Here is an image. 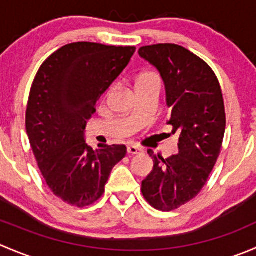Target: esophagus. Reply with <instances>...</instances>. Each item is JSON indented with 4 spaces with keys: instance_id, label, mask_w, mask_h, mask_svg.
<instances>
[{
    "instance_id": "obj_1",
    "label": "esophagus",
    "mask_w": 256,
    "mask_h": 256,
    "mask_svg": "<svg viewBox=\"0 0 256 256\" xmlns=\"http://www.w3.org/2000/svg\"><path fill=\"white\" fill-rule=\"evenodd\" d=\"M142 152V148H140L138 146H136V144H128V154H138Z\"/></svg>"
}]
</instances>
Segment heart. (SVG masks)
<instances>
[{
  "label": "heart",
  "instance_id": "heart-1",
  "mask_svg": "<svg viewBox=\"0 0 256 256\" xmlns=\"http://www.w3.org/2000/svg\"><path fill=\"white\" fill-rule=\"evenodd\" d=\"M154 82H157V84H161L160 82V78L154 73H144L142 76H138V82H136V89L138 88L144 86V85H148V84H154Z\"/></svg>",
  "mask_w": 256,
  "mask_h": 256
}]
</instances>
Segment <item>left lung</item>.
I'll return each mask as SVG.
<instances>
[{"label":"left lung","instance_id":"8db88e82","mask_svg":"<svg viewBox=\"0 0 256 256\" xmlns=\"http://www.w3.org/2000/svg\"><path fill=\"white\" fill-rule=\"evenodd\" d=\"M141 58L160 72L171 109L178 154H154V170L142 180L144 200L162 212L174 210L202 190L218 160L226 131L223 94L216 74L188 49L171 43L144 46Z\"/></svg>","mask_w":256,"mask_h":256}]
</instances>
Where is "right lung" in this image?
Instances as JSON below:
<instances>
[{"label": "right lung", "instance_id": "add662e5", "mask_svg": "<svg viewBox=\"0 0 256 256\" xmlns=\"http://www.w3.org/2000/svg\"><path fill=\"white\" fill-rule=\"evenodd\" d=\"M135 47L99 43L66 44L40 66L26 112V130L43 178L63 202L86 207L105 192L112 170L126 156L125 144L85 142L95 104L128 66Z\"/></svg>", "mask_w": 256, "mask_h": 256}]
</instances>
